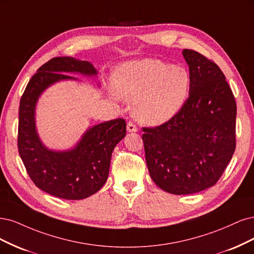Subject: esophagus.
Here are the masks:
<instances>
[{"mask_svg": "<svg viewBox=\"0 0 254 254\" xmlns=\"http://www.w3.org/2000/svg\"><path fill=\"white\" fill-rule=\"evenodd\" d=\"M127 129L128 133H136L138 130L137 127L135 125H133L132 122H128L127 126Z\"/></svg>", "mask_w": 254, "mask_h": 254, "instance_id": "obj_1", "label": "esophagus"}]
</instances>
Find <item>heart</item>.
Masks as SVG:
<instances>
[{"instance_id": "b5f03b06", "label": "heart", "mask_w": 254, "mask_h": 254, "mask_svg": "<svg viewBox=\"0 0 254 254\" xmlns=\"http://www.w3.org/2000/svg\"><path fill=\"white\" fill-rule=\"evenodd\" d=\"M117 95L133 102V116L156 127L175 117L189 97L191 77L185 67L145 58L120 64L113 73Z\"/></svg>"}]
</instances>
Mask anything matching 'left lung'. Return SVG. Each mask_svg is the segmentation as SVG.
<instances>
[{
  "mask_svg": "<svg viewBox=\"0 0 254 254\" xmlns=\"http://www.w3.org/2000/svg\"><path fill=\"white\" fill-rule=\"evenodd\" d=\"M189 66V98L175 117L144 127L146 166L160 189L176 195L214 186L235 150L236 103L226 77L199 53L184 50Z\"/></svg>",
  "mask_w": 254,
  "mask_h": 254,
  "instance_id": "8db88e82",
  "label": "left lung"
}]
</instances>
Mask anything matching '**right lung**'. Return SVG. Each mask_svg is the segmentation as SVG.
<instances>
[{
	"mask_svg": "<svg viewBox=\"0 0 254 254\" xmlns=\"http://www.w3.org/2000/svg\"><path fill=\"white\" fill-rule=\"evenodd\" d=\"M67 73L94 79V65L72 57H57L32 76L21 98L19 109L18 148L31 181L42 191L56 197L78 200L99 191L110 172L112 153L127 134L124 119L88 127L77 143L66 150L47 148L37 129L36 111L40 97L61 81H81Z\"/></svg>",
	"mask_w": 254,
	"mask_h": 254,
	"instance_id": "add662e5",
	"label": "right lung"
}]
</instances>
